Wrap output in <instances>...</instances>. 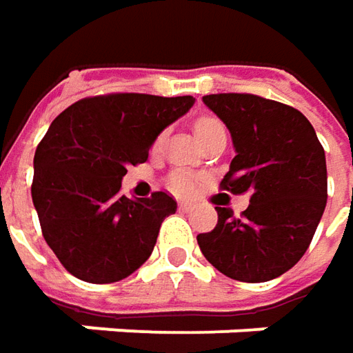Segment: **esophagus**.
<instances>
[{"label":"esophagus","mask_w":353,"mask_h":353,"mask_svg":"<svg viewBox=\"0 0 353 353\" xmlns=\"http://www.w3.org/2000/svg\"><path fill=\"white\" fill-rule=\"evenodd\" d=\"M177 207H179V211H191V209H193V205H191V203H185V201H179Z\"/></svg>","instance_id":"1"}]
</instances>
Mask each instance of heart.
Returning a JSON list of instances; mask_svg holds the SVG:
<instances>
[{"label": "heart", "instance_id": "b5f03b06", "mask_svg": "<svg viewBox=\"0 0 353 353\" xmlns=\"http://www.w3.org/2000/svg\"><path fill=\"white\" fill-rule=\"evenodd\" d=\"M221 128H225L223 123L219 119H214V117H199L195 121V132H197V137L201 140H205L209 134H213L214 130H221ZM160 142H162V134H158L154 146L158 148ZM199 181L201 177L197 174H193L189 170H176V172H172L168 176V188L172 189L174 193H177V195H191L195 189L199 188Z\"/></svg>", "mask_w": 353, "mask_h": 353}]
</instances>
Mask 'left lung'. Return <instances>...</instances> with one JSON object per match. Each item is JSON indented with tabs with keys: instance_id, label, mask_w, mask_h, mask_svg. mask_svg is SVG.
I'll return each instance as SVG.
<instances>
[{
	"instance_id": "1",
	"label": "left lung",
	"mask_w": 353,
	"mask_h": 353,
	"mask_svg": "<svg viewBox=\"0 0 353 353\" xmlns=\"http://www.w3.org/2000/svg\"><path fill=\"white\" fill-rule=\"evenodd\" d=\"M203 101L236 148L221 188L248 193L250 205L240 216L214 207L219 223L197 244L230 279H275L303 258L321 223L328 197L324 148L295 107L252 93H213Z\"/></svg>"
}]
</instances>
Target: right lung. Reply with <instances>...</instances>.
Wrapping results in <instances>:
<instances>
[{
	"label": "right lung",
	"mask_w": 353,
	"mask_h": 353,
	"mask_svg": "<svg viewBox=\"0 0 353 353\" xmlns=\"http://www.w3.org/2000/svg\"><path fill=\"white\" fill-rule=\"evenodd\" d=\"M191 95L83 97L52 121L34 152L31 195L46 244L74 277L113 283L150 258L176 199L121 193L128 165L144 164L156 137L185 115Z\"/></svg>",
	"instance_id": "obj_1"
}]
</instances>
